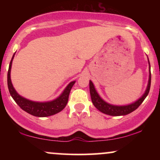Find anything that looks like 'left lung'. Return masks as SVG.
<instances>
[{"instance_id":"1","label":"left lung","mask_w":160,"mask_h":160,"mask_svg":"<svg viewBox=\"0 0 160 160\" xmlns=\"http://www.w3.org/2000/svg\"><path fill=\"white\" fill-rule=\"evenodd\" d=\"M148 63H149V68H150V74H149V80H148V84L147 86V89L144 95L141 97L138 100L133 103L127 104V105H113V104H108L100 97V95L98 94L96 89H95L92 82L89 80V91H90L91 99L92 104L99 111L105 113V114L110 116H124L127 115L128 113L135 111L139 106L141 105V103L144 102V100L148 96L149 93L150 88V82H151V74H150V62L148 59Z\"/></svg>"}]
</instances>
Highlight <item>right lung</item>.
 I'll return each instance as SVG.
<instances>
[{"mask_svg": "<svg viewBox=\"0 0 160 160\" xmlns=\"http://www.w3.org/2000/svg\"><path fill=\"white\" fill-rule=\"evenodd\" d=\"M14 55H15V53L12 56V58L10 63V66H9L8 74H7V86H8L10 95L14 99L16 104L23 111L38 117H49V116L54 115L58 113V112L62 111L65 108L66 104L68 103L70 92H71V88H72V86H74L76 81H72L70 82L68 85L67 86V87L65 89V90L63 91V92L58 98L54 99L53 101H50V102H33V101L23 98L22 96L18 94V92L15 90L13 86H12V82H11L10 71L11 67H12V59L14 58Z\"/></svg>", "mask_w": 160, "mask_h": 160, "instance_id": "obj_1", "label": "right lung"}]
</instances>
